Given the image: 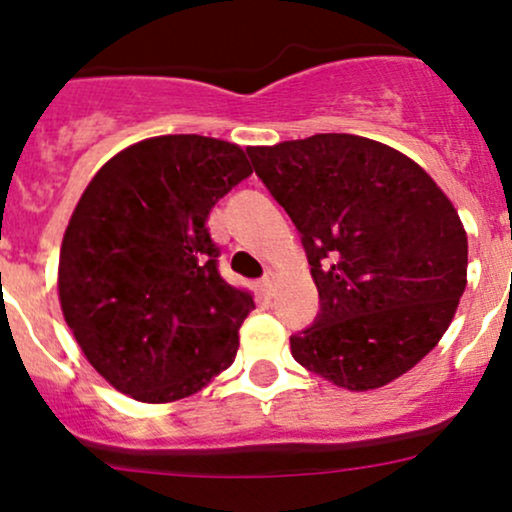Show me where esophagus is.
Listing matches in <instances>:
<instances>
[{
  "mask_svg": "<svg viewBox=\"0 0 512 512\" xmlns=\"http://www.w3.org/2000/svg\"><path fill=\"white\" fill-rule=\"evenodd\" d=\"M262 289H264V293H267V296H272L274 293V286H276V274L274 272H264V276H262Z\"/></svg>",
  "mask_w": 512,
  "mask_h": 512,
  "instance_id": "1",
  "label": "esophagus"
}]
</instances>
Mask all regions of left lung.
Returning <instances> with one entry per match:
<instances>
[{
	"label": "left lung",
	"instance_id": "1",
	"mask_svg": "<svg viewBox=\"0 0 512 512\" xmlns=\"http://www.w3.org/2000/svg\"><path fill=\"white\" fill-rule=\"evenodd\" d=\"M257 178L301 233L320 313L291 354L346 390L424 358L467 286V233L424 168L356 134L250 146Z\"/></svg>",
	"mask_w": 512,
	"mask_h": 512
}]
</instances>
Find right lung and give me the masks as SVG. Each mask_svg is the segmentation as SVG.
<instances>
[{"instance_id": "right-lung-1", "label": "right lung", "mask_w": 512, "mask_h": 512, "mask_svg": "<svg viewBox=\"0 0 512 512\" xmlns=\"http://www.w3.org/2000/svg\"><path fill=\"white\" fill-rule=\"evenodd\" d=\"M252 168L243 149L168 134L110 158L76 204L60 252L64 320L125 395H195L236 361L252 296L219 274L209 211Z\"/></svg>"}]
</instances>
